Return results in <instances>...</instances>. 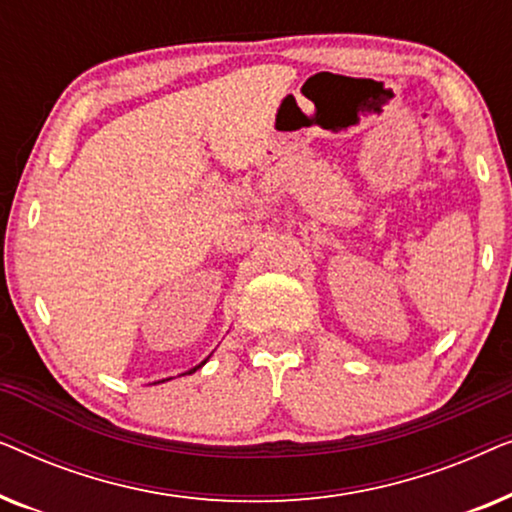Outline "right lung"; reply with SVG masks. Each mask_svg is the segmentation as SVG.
<instances>
[{
    "instance_id": "1",
    "label": "right lung",
    "mask_w": 512,
    "mask_h": 512,
    "mask_svg": "<svg viewBox=\"0 0 512 512\" xmlns=\"http://www.w3.org/2000/svg\"><path fill=\"white\" fill-rule=\"evenodd\" d=\"M207 361V359H205ZM205 361H202L200 363V366H195V368H191V370H188V373H184V375H191V373H195V370H198V368H202V366H205Z\"/></svg>"
}]
</instances>
